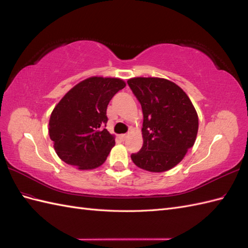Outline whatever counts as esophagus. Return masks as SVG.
Segmentation results:
<instances>
[{"mask_svg":"<svg viewBox=\"0 0 248 248\" xmlns=\"http://www.w3.org/2000/svg\"><path fill=\"white\" fill-rule=\"evenodd\" d=\"M127 138H128V134H121V136H120V140H126Z\"/></svg>","mask_w":248,"mask_h":248,"instance_id":"obj_1","label":"esophagus"}]
</instances>
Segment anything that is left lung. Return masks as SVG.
I'll return each mask as SVG.
<instances>
[{
	"instance_id": "obj_1",
	"label": "left lung",
	"mask_w": 248,
	"mask_h": 248,
	"mask_svg": "<svg viewBox=\"0 0 248 248\" xmlns=\"http://www.w3.org/2000/svg\"><path fill=\"white\" fill-rule=\"evenodd\" d=\"M140 101L142 144L131 154L137 167L162 172L176 167L194 145L199 117L189 97L175 82L160 78H132L127 80Z\"/></svg>"
}]
</instances>
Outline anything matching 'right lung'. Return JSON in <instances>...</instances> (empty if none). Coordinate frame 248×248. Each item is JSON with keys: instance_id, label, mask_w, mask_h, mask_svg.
Returning a JSON list of instances; mask_svg holds the SVG:
<instances>
[{"instance_id": "1", "label": "right lung", "mask_w": 248, "mask_h": 248, "mask_svg": "<svg viewBox=\"0 0 248 248\" xmlns=\"http://www.w3.org/2000/svg\"><path fill=\"white\" fill-rule=\"evenodd\" d=\"M126 86L117 78L91 77L67 92L51 111L48 133L57 155L78 170H93L107 160L115 137L107 126V108Z\"/></svg>"}]
</instances>
